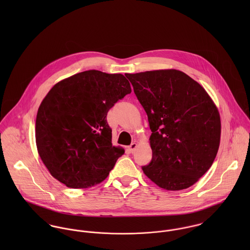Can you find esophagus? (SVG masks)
Instances as JSON below:
<instances>
[{
    "label": "esophagus",
    "mask_w": 250,
    "mask_h": 250,
    "mask_svg": "<svg viewBox=\"0 0 250 250\" xmlns=\"http://www.w3.org/2000/svg\"><path fill=\"white\" fill-rule=\"evenodd\" d=\"M137 146H138V144L136 143H133L129 147H128V149H129V151H130V153H134V151L136 150V148H137Z\"/></svg>",
    "instance_id": "obj_1"
}]
</instances>
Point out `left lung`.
I'll return each instance as SVG.
<instances>
[{"label":"left lung","instance_id":"left-lung-1","mask_svg":"<svg viewBox=\"0 0 250 250\" xmlns=\"http://www.w3.org/2000/svg\"><path fill=\"white\" fill-rule=\"evenodd\" d=\"M148 116L152 160L143 173L160 188H189L212 167L221 123L214 101L196 81L176 69L126 74Z\"/></svg>","mask_w":250,"mask_h":250}]
</instances>
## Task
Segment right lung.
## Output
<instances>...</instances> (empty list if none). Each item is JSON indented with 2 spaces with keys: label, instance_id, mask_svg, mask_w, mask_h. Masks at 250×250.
<instances>
[{
  "label": "right lung",
  "instance_id": "right-lung-1",
  "mask_svg": "<svg viewBox=\"0 0 250 250\" xmlns=\"http://www.w3.org/2000/svg\"><path fill=\"white\" fill-rule=\"evenodd\" d=\"M132 92L122 74L88 70L57 83L37 110L36 143L54 178L72 188H87L107 178L124 154L111 143L109 108Z\"/></svg>",
  "mask_w": 250,
  "mask_h": 250
}]
</instances>
